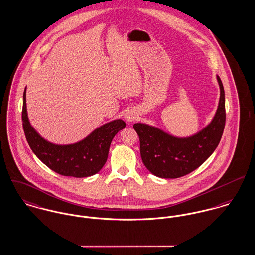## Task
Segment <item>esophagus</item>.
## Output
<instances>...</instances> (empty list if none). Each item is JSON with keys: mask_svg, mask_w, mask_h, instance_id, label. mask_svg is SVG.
<instances>
[{"mask_svg": "<svg viewBox=\"0 0 255 255\" xmlns=\"http://www.w3.org/2000/svg\"><path fill=\"white\" fill-rule=\"evenodd\" d=\"M137 114H136V112H134V111H129L126 115H125V120L128 122V123H131V122H133L134 120H136L137 119Z\"/></svg>", "mask_w": 255, "mask_h": 255, "instance_id": "34e87169", "label": "esophagus"}]
</instances>
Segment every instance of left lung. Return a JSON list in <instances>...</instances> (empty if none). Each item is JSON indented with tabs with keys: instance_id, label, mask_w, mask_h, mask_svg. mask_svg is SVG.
<instances>
[{
	"instance_id": "obj_1",
	"label": "left lung",
	"mask_w": 255,
	"mask_h": 255,
	"mask_svg": "<svg viewBox=\"0 0 255 255\" xmlns=\"http://www.w3.org/2000/svg\"><path fill=\"white\" fill-rule=\"evenodd\" d=\"M220 97L216 115L209 125L195 135L174 137L161 129L144 123L134 124L139 137L142 163L154 176L177 178L199 168L216 150L225 126V95L221 79Z\"/></svg>"
}]
</instances>
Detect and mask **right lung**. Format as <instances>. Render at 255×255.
<instances>
[{"instance_id":"obj_1","label":"right lung","mask_w":255,"mask_h":255,"mask_svg":"<svg viewBox=\"0 0 255 255\" xmlns=\"http://www.w3.org/2000/svg\"><path fill=\"white\" fill-rule=\"evenodd\" d=\"M23 129L26 139L39 160L59 175L75 177L93 176L107 162L114 137L126 124L122 119L108 122L79 142L54 144L40 137L30 124L26 107V88L23 93Z\"/></svg>"}]
</instances>
